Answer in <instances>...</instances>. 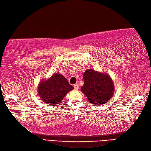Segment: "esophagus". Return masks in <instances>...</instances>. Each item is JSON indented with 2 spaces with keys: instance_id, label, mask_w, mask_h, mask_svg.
Listing matches in <instances>:
<instances>
[{
  "instance_id": "esophagus-1",
  "label": "esophagus",
  "mask_w": 151,
  "mask_h": 151,
  "mask_svg": "<svg viewBox=\"0 0 151 151\" xmlns=\"http://www.w3.org/2000/svg\"><path fill=\"white\" fill-rule=\"evenodd\" d=\"M74 89H76V90H78L79 89V86L78 84H75L74 85Z\"/></svg>"
}]
</instances>
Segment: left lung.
Returning a JSON list of instances; mask_svg holds the SVG:
<instances>
[{"instance_id":"obj_1","label":"left lung","mask_w":151,"mask_h":151,"mask_svg":"<svg viewBox=\"0 0 151 151\" xmlns=\"http://www.w3.org/2000/svg\"><path fill=\"white\" fill-rule=\"evenodd\" d=\"M83 78L84 84L81 91L93 104L96 106L102 105L111 98L114 91V84L106 74L88 69L84 73Z\"/></svg>"}]
</instances>
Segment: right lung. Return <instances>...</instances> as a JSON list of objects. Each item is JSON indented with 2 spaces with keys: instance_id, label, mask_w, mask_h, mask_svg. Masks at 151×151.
<instances>
[{
  "instance_id": "1",
  "label": "right lung",
  "mask_w": 151,
  "mask_h": 151,
  "mask_svg": "<svg viewBox=\"0 0 151 151\" xmlns=\"http://www.w3.org/2000/svg\"><path fill=\"white\" fill-rule=\"evenodd\" d=\"M73 89V86L63 75L56 73L50 79L40 83L38 94L43 102L52 106L58 104Z\"/></svg>"
}]
</instances>
